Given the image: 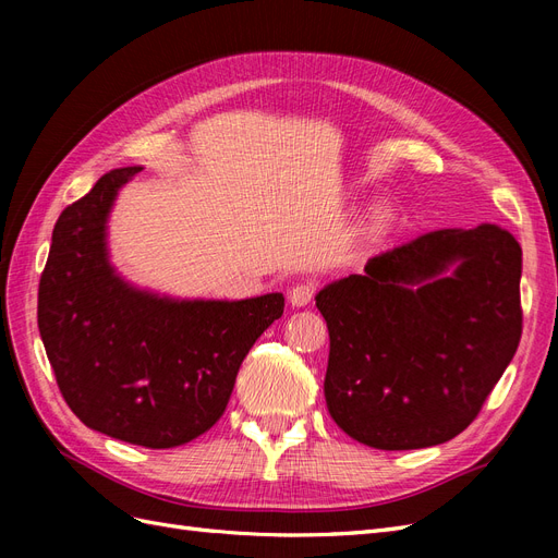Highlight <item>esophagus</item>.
<instances>
[{"instance_id": "obj_1", "label": "esophagus", "mask_w": 558, "mask_h": 558, "mask_svg": "<svg viewBox=\"0 0 558 558\" xmlns=\"http://www.w3.org/2000/svg\"><path fill=\"white\" fill-rule=\"evenodd\" d=\"M314 293H316L314 283H295L293 289L289 291V300H291L293 307H305L312 302Z\"/></svg>"}]
</instances>
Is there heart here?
<instances>
[{
	"instance_id": "heart-1",
	"label": "heart",
	"mask_w": 558,
	"mask_h": 558,
	"mask_svg": "<svg viewBox=\"0 0 558 558\" xmlns=\"http://www.w3.org/2000/svg\"><path fill=\"white\" fill-rule=\"evenodd\" d=\"M391 223H393V214L388 209H377L373 216V223L369 226H373L375 232H386L388 228H391Z\"/></svg>"
}]
</instances>
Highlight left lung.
I'll use <instances>...</instances> for the list:
<instances>
[{
  "mask_svg": "<svg viewBox=\"0 0 558 558\" xmlns=\"http://www.w3.org/2000/svg\"><path fill=\"white\" fill-rule=\"evenodd\" d=\"M519 242L482 223L418 234L369 258L365 275L326 286L316 307L330 335L335 424L386 451L463 433L519 347Z\"/></svg>",
  "mask_w": 558,
  "mask_h": 558,
  "instance_id": "1",
  "label": "left lung"
}]
</instances>
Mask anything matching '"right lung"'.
Returning a JSON list of instances; mask_svg holds the SVG:
<instances>
[{
    "mask_svg": "<svg viewBox=\"0 0 558 558\" xmlns=\"http://www.w3.org/2000/svg\"><path fill=\"white\" fill-rule=\"evenodd\" d=\"M137 172L105 174L60 214L37 320L60 393L83 424L170 449L221 418L248 349L283 314V295L177 302L118 279L105 223L118 189Z\"/></svg>",
    "mask_w": 558,
    "mask_h": 558,
    "instance_id": "right-lung-1",
    "label": "right lung"
}]
</instances>
